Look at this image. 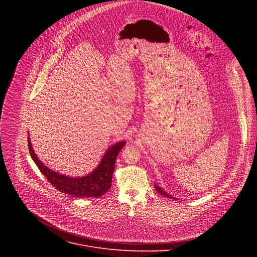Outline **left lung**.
I'll return each mask as SVG.
<instances>
[{"instance_id":"obj_1","label":"left lung","mask_w":257,"mask_h":257,"mask_svg":"<svg viewBox=\"0 0 257 257\" xmlns=\"http://www.w3.org/2000/svg\"><path fill=\"white\" fill-rule=\"evenodd\" d=\"M156 187V189H157V191L160 193V194H162V195H164V196H166V197H169V198H172V199H176L175 197H173V196H171V195H169L167 192H165L164 191V189H162L160 186H158V185H156L155 186Z\"/></svg>"}]
</instances>
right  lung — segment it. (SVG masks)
I'll use <instances>...</instances> for the list:
<instances>
[{
	"label": "right lung",
	"mask_w": 257,
	"mask_h": 257,
	"mask_svg": "<svg viewBox=\"0 0 257 257\" xmlns=\"http://www.w3.org/2000/svg\"><path fill=\"white\" fill-rule=\"evenodd\" d=\"M27 139L29 154L34 164L38 166L47 180L60 192L79 198L100 197L109 190L112 185V177L115 169L116 159L120 151L123 149V146L126 144L125 141H119L118 143L114 144L105 152L99 165L90 174L84 177L75 178L56 173L46 167L36 157L32 149L30 138L28 137Z\"/></svg>",
	"instance_id": "obj_1"
}]
</instances>
